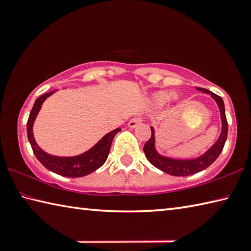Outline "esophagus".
I'll return each instance as SVG.
<instances>
[{"label":"esophagus","instance_id":"obj_1","mask_svg":"<svg viewBox=\"0 0 251 251\" xmlns=\"http://www.w3.org/2000/svg\"><path fill=\"white\" fill-rule=\"evenodd\" d=\"M142 122H143V118L142 117H134V118H131V120L129 121L128 126L130 127V128H135L136 126H138L139 124H142Z\"/></svg>","mask_w":251,"mask_h":251}]
</instances>
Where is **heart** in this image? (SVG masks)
<instances>
[{
	"label": "heart",
	"instance_id": "1",
	"mask_svg": "<svg viewBox=\"0 0 251 251\" xmlns=\"http://www.w3.org/2000/svg\"><path fill=\"white\" fill-rule=\"evenodd\" d=\"M171 99H176V96L172 95ZM168 100H169V94H168L167 92H163V91L154 93V94H152L151 97V104L155 105V106H161V105H164Z\"/></svg>",
	"mask_w": 251,
	"mask_h": 251
}]
</instances>
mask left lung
Masks as SVG:
<instances>
[{"label": "left lung", "mask_w": 251, "mask_h": 251, "mask_svg": "<svg viewBox=\"0 0 251 251\" xmlns=\"http://www.w3.org/2000/svg\"><path fill=\"white\" fill-rule=\"evenodd\" d=\"M197 90L209 94L212 99L216 100V103L218 104V107L220 110V116H222V123H223L222 134H220L218 141L211 146L210 150H208L205 154L201 157H198V158L187 159V160L173 159V158H168V157L160 156L158 152L156 151L154 128L151 127V138L146 142L145 145H144V152H145L148 161H150L151 165H154L156 168L160 169L161 172L169 174V175L189 176L203 171V169L209 167L210 165L218 158L220 152L223 151L225 143H226L227 134H228V123H227L226 114H225V105H224L223 99L220 96L216 95L215 93L205 90V88L197 87Z\"/></svg>", "instance_id": "8db88e82"}]
</instances>
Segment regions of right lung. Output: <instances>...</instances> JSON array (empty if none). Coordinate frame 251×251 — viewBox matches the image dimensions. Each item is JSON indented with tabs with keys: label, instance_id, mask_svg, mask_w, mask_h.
<instances>
[{
	"label": "right lung",
	"instance_id": "obj_1",
	"mask_svg": "<svg viewBox=\"0 0 251 251\" xmlns=\"http://www.w3.org/2000/svg\"><path fill=\"white\" fill-rule=\"evenodd\" d=\"M54 92L46 93V94L40 96L39 99L35 100V103H34L26 124L28 142L31 144L33 152L35 154L36 158L39 159L40 163L43 165L45 168H48L49 171L57 174V175L71 178L86 176L88 174L95 172L96 169H99L100 166H103V164L108 157L113 139L118 131L121 130V128H116L110 131V133L106 134L94 147H92L90 151H85L84 154H80L78 156L58 157L48 154V152L42 151L41 148L37 146L35 139H34L33 124L37 114L40 112L43 101L48 99L49 96L52 95Z\"/></svg>",
	"mask_w": 251,
	"mask_h": 251
}]
</instances>
